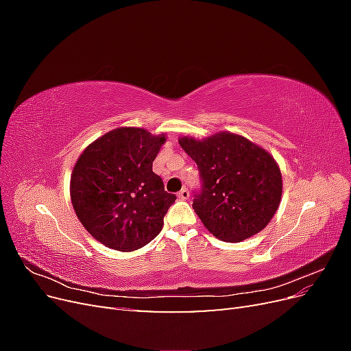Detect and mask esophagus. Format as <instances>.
I'll list each match as a JSON object with an SVG mask.
<instances>
[{
	"label": "esophagus",
	"instance_id": "obj_1",
	"mask_svg": "<svg viewBox=\"0 0 351 351\" xmlns=\"http://www.w3.org/2000/svg\"><path fill=\"white\" fill-rule=\"evenodd\" d=\"M177 196H178L180 199H182V200H187V199H189V196H190V193H189V189H187V187H183L182 190H180Z\"/></svg>",
	"mask_w": 351,
	"mask_h": 351
}]
</instances>
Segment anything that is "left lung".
Masks as SVG:
<instances>
[{
	"label": "left lung",
	"instance_id": "1",
	"mask_svg": "<svg viewBox=\"0 0 351 351\" xmlns=\"http://www.w3.org/2000/svg\"><path fill=\"white\" fill-rule=\"evenodd\" d=\"M178 143L197 164L204 184L193 209L210 234L239 243L269 224L282 196L281 169L269 152L230 132Z\"/></svg>",
	"mask_w": 351,
	"mask_h": 351
}]
</instances>
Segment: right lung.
Segmentation results:
<instances>
[{"mask_svg":"<svg viewBox=\"0 0 351 351\" xmlns=\"http://www.w3.org/2000/svg\"><path fill=\"white\" fill-rule=\"evenodd\" d=\"M165 134L119 127L98 137L74 164L70 197L89 234L104 246L133 252L152 241L176 196L167 193L152 162Z\"/></svg>","mask_w":351,"mask_h":351,"instance_id":"right-lung-1","label":"right lung"}]
</instances>
